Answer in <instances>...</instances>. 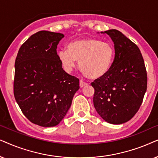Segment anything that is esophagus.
I'll return each mask as SVG.
<instances>
[{
    "label": "esophagus",
    "instance_id": "34e87169",
    "mask_svg": "<svg viewBox=\"0 0 158 158\" xmlns=\"http://www.w3.org/2000/svg\"><path fill=\"white\" fill-rule=\"evenodd\" d=\"M88 85L87 83L84 82L83 81H79V87H80V88H83L84 87H86V86H87Z\"/></svg>",
    "mask_w": 158,
    "mask_h": 158
}]
</instances>
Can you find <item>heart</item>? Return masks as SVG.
I'll list each match as a JSON object with an SVG mask.
<instances>
[{
  "label": "heart",
  "instance_id": "1",
  "mask_svg": "<svg viewBox=\"0 0 158 158\" xmlns=\"http://www.w3.org/2000/svg\"><path fill=\"white\" fill-rule=\"evenodd\" d=\"M115 50L113 45L100 40L87 38L71 42L67 50L58 52V57L67 72H71L77 61L83 74L91 80L102 79L113 65Z\"/></svg>",
  "mask_w": 158,
  "mask_h": 158
}]
</instances>
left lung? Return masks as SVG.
<instances>
[{
    "mask_svg": "<svg viewBox=\"0 0 158 158\" xmlns=\"http://www.w3.org/2000/svg\"><path fill=\"white\" fill-rule=\"evenodd\" d=\"M114 43L115 58L110 70L92 83L94 108L104 121L121 124L129 121L142 105L148 77L139 49L116 29L101 31Z\"/></svg>",
    "mask_w": 158,
    "mask_h": 158,
    "instance_id": "1",
    "label": "left lung"
}]
</instances>
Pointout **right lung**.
I'll return each instance as SVG.
<instances>
[{"label":"right lung","mask_w":158,"mask_h":158,"mask_svg":"<svg viewBox=\"0 0 158 158\" xmlns=\"http://www.w3.org/2000/svg\"><path fill=\"white\" fill-rule=\"evenodd\" d=\"M64 35L40 31L19 50L14 94L24 115L43 127L58 125L70 108L79 80L67 73L58 59L57 45Z\"/></svg>","instance_id":"right-lung-1"}]
</instances>
